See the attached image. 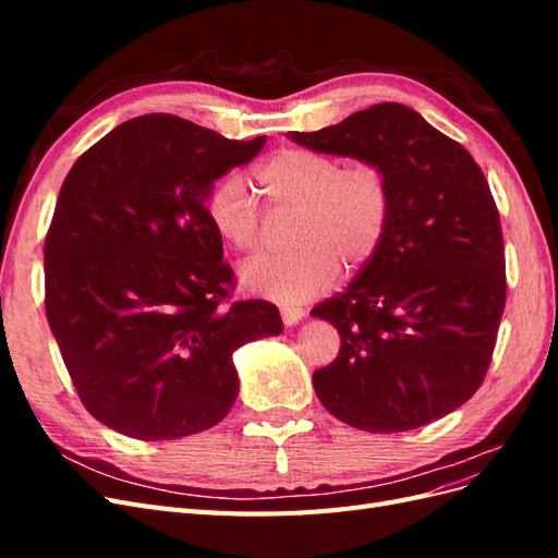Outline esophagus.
<instances>
[{"mask_svg": "<svg viewBox=\"0 0 558 558\" xmlns=\"http://www.w3.org/2000/svg\"><path fill=\"white\" fill-rule=\"evenodd\" d=\"M279 312H281V318L286 326H295V324H300L302 316H305V310L293 307V305H283Z\"/></svg>", "mask_w": 558, "mask_h": 558, "instance_id": "obj_1", "label": "esophagus"}]
</instances>
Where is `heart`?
Here are the masks:
<instances>
[{
	"mask_svg": "<svg viewBox=\"0 0 558 558\" xmlns=\"http://www.w3.org/2000/svg\"><path fill=\"white\" fill-rule=\"evenodd\" d=\"M256 181L275 218L293 216L289 242L298 248L256 258L240 269L248 291L277 302H302L328 291L340 275L359 272L384 240L391 189L375 162L342 160L310 148H281L256 167ZM214 232L238 253H253L265 216L240 177L218 179L205 199Z\"/></svg>",
	"mask_w": 558,
	"mask_h": 558,
	"instance_id": "obj_1",
	"label": "heart"
}]
</instances>
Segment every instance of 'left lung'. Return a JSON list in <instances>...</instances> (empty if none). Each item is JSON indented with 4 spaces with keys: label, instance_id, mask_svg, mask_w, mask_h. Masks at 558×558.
I'll use <instances>...</instances> for the list:
<instances>
[{
    "label": "left lung",
    "instance_id": "obj_1",
    "mask_svg": "<svg viewBox=\"0 0 558 558\" xmlns=\"http://www.w3.org/2000/svg\"><path fill=\"white\" fill-rule=\"evenodd\" d=\"M310 150L379 165L391 189L384 240L344 293L312 316L340 332V356L314 391L367 433L426 426L475 396L505 310L496 202L468 150L414 109L384 102L316 132Z\"/></svg>",
    "mask_w": 558,
    "mask_h": 558
}]
</instances>
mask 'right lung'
<instances>
[{
	"instance_id": "1",
	"label": "right lung",
	"mask_w": 558,
	"mask_h": 558,
	"mask_svg": "<svg viewBox=\"0 0 558 558\" xmlns=\"http://www.w3.org/2000/svg\"><path fill=\"white\" fill-rule=\"evenodd\" d=\"M267 137L226 140L170 113L113 128L66 174L46 234V316L86 410L137 440L216 426L238 400L232 353L283 330L232 302L205 199Z\"/></svg>"
}]
</instances>
